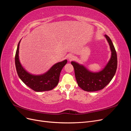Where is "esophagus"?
<instances>
[{
    "label": "esophagus",
    "instance_id": "obj_1",
    "mask_svg": "<svg viewBox=\"0 0 131 131\" xmlns=\"http://www.w3.org/2000/svg\"><path fill=\"white\" fill-rule=\"evenodd\" d=\"M67 58H68V59L69 61H72V60H73V59H74V56L73 55H72V54H68V56H67Z\"/></svg>",
    "mask_w": 131,
    "mask_h": 131
}]
</instances>
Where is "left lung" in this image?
I'll return each instance as SVG.
<instances>
[{
	"mask_svg": "<svg viewBox=\"0 0 131 131\" xmlns=\"http://www.w3.org/2000/svg\"><path fill=\"white\" fill-rule=\"evenodd\" d=\"M112 52V56L108 63L104 69L97 73L90 72L85 67L79 63L72 61L75 75L78 86L81 89L88 92L97 91L104 89L112 80L115 74L117 59L115 49L110 38L105 35Z\"/></svg>",
	"mask_w": 131,
	"mask_h": 131,
	"instance_id": "obj_1",
	"label": "left lung"
}]
</instances>
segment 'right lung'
I'll return each instance as SVG.
<instances>
[{
	"label": "right lung",
	"instance_id": "1",
	"mask_svg": "<svg viewBox=\"0 0 131 131\" xmlns=\"http://www.w3.org/2000/svg\"><path fill=\"white\" fill-rule=\"evenodd\" d=\"M21 40L18 43L15 54V66L19 78L29 88L36 92L50 91L52 90L58 84L59 75L62 68L67 60L57 63L44 74L35 75L27 72L23 68L19 60V46Z\"/></svg>",
	"mask_w": 131,
	"mask_h": 131
}]
</instances>
